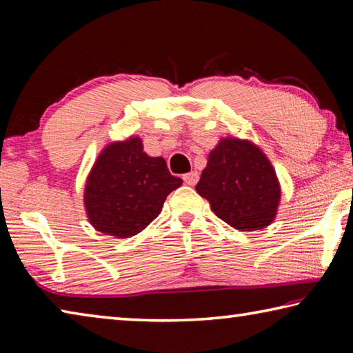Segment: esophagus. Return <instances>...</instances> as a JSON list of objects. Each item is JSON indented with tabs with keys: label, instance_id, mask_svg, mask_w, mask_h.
Wrapping results in <instances>:
<instances>
[{
	"label": "esophagus",
	"instance_id": "1",
	"mask_svg": "<svg viewBox=\"0 0 353 353\" xmlns=\"http://www.w3.org/2000/svg\"><path fill=\"white\" fill-rule=\"evenodd\" d=\"M198 181H199V174L196 171H190L187 174H183V182L187 185H191V187L198 183Z\"/></svg>",
	"mask_w": 353,
	"mask_h": 353
}]
</instances>
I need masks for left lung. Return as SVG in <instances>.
<instances>
[{
    "instance_id": "8db88e82",
    "label": "left lung",
    "mask_w": 353,
    "mask_h": 353,
    "mask_svg": "<svg viewBox=\"0 0 353 353\" xmlns=\"http://www.w3.org/2000/svg\"><path fill=\"white\" fill-rule=\"evenodd\" d=\"M196 191L219 219L241 232L270 225L280 201L270 160L252 143L238 139H223L213 149Z\"/></svg>"
}]
</instances>
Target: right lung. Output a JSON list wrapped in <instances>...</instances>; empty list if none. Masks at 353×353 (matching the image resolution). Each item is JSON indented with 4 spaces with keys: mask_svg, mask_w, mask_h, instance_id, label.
I'll use <instances>...</instances> for the list:
<instances>
[{
    "mask_svg": "<svg viewBox=\"0 0 353 353\" xmlns=\"http://www.w3.org/2000/svg\"><path fill=\"white\" fill-rule=\"evenodd\" d=\"M181 185L165 159L149 157L135 137L101 152L87 179L83 202L94 229L129 238L159 216L166 196Z\"/></svg>",
    "mask_w": 353,
    "mask_h": 353,
    "instance_id": "right-lung-1",
    "label": "right lung"
}]
</instances>
